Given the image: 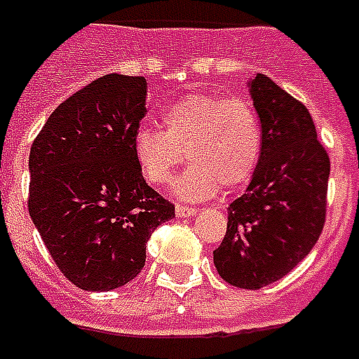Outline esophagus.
Masks as SVG:
<instances>
[{
  "instance_id": "1",
  "label": "esophagus",
  "mask_w": 359,
  "mask_h": 359,
  "mask_svg": "<svg viewBox=\"0 0 359 359\" xmlns=\"http://www.w3.org/2000/svg\"><path fill=\"white\" fill-rule=\"evenodd\" d=\"M198 210L193 208V206H185V204H177L176 206V215L177 217H189V215H195Z\"/></svg>"
}]
</instances>
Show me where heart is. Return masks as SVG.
<instances>
[{
  "label": "heart",
  "instance_id": "obj_1",
  "mask_svg": "<svg viewBox=\"0 0 359 359\" xmlns=\"http://www.w3.org/2000/svg\"><path fill=\"white\" fill-rule=\"evenodd\" d=\"M166 130L142 125L132 136L140 170L151 183H168L189 157L177 193L201 201L219 189H238L252 180L261 155V126L242 98L191 94L163 113Z\"/></svg>",
  "mask_w": 359,
  "mask_h": 359
}]
</instances>
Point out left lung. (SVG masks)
Wrapping results in <instances>:
<instances>
[{
  "label": "left lung",
  "mask_w": 359,
  "mask_h": 359,
  "mask_svg": "<svg viewBox=\"0 0 359 359\" xmlns=\"http://www.w3.org/2000/svg\"><path fill=\"white\" fill-rule=\"evenodd\" d=\"M261 123V155L246 193L229 206L227 233L214 252L225 282L259 290L284 278L322 234L330 155L309 109L266 75L250 83Z\"/></svg>",
  "instance_id": "1"
}]
</instances>
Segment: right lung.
Returning a JSON list of instances; mask_svg holds the SVG:
<instances>
[{
    "label": "right lung",
    "mask_w": 359,
    "mask_h": 359,
    "mask_svg": "<svg viewBox=\"0 0 359 359\" xmlns=\"http://www.w3.org/2000/svg\"><path fill=\"white\" fill-rule=\"evenodd\" d=\"M145 94L144 77L104 75L62 102L29 149L32 221L62 274L87 292L136 278L151 233L176 217L132 149Z\"/></svg>",
    "instance_id": "right-lung-1"
}]
</instances>
